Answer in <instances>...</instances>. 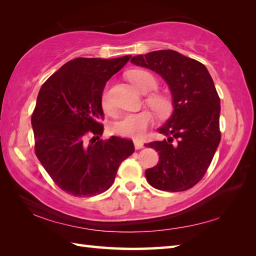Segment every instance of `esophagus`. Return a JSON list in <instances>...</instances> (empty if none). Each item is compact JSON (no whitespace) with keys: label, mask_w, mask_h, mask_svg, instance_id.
Masks as SVG:
<instances>
[{"label":"esophagus","mask_w":256,"mask_h":256,"mask_svg":"<svg viewBox=\"0 0 256 256\" xmlns=\"http://www.w3.org/2000/svg\"><path fill=\"white\" fill-rule=\"evenodd\" d=\"M134 146H135V150H140V148H144V144L140 142V140H134Z\"/></svg>","instance_id":"1"}]
</instances>
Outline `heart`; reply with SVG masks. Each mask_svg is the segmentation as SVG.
Returning <instances> with one entry per match:
<instances>
[{
    "instance_id": "b5f03b06",
    "label": "heart",
    "mask_w": 256,
    "mask_h": 256,
    "mask_svg": "<svg viewBox=\"0 0 256 256\" xmlns=\"http://www.w3.org/2000/svg\"><path fill=\"white\" fill-rule=\"evenodd\" d=\"M128 77L136 90L143 94H150V92L155 90L157 86V81L154 78V76L145 72V70H133V72H130L128 74ZM148 103L156 113L160 114V116L170 111V102L162 96H150L148 99ZM102 106L104 108H108V106H110L106 94L102 96ZM152 121H153V118L148 111L128 113L125 114L121 118H118V121L113 122L111 130L114 134L120 135V136L140 138L143 136V134L150 125Z\"/></svg>"
}]
</instances>
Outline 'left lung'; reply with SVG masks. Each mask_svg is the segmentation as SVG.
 I'll use <instances>...</instances> for the list:
<instances>
[{
    "mask_svg": "<svg viewBox=\"0 0 256 256\" xmlns=\"http://www.w3.org/2000/svg\"><path fill=\"white\" fill-rule=\"evenodd\" d=\"M166 81L172 112L157 130L166 136L146 144L160 154L157 165L145 170L148 184L164 192H184L206 174L218 148L220 99L204 64L175 50H156L131 59Z\"/></svg>",
    "mask_w": 256,
    "mask_h": 256,
    "instance_id": "obj_1",
    "label": "left lung"
}]
</instances>
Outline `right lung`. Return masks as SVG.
<instances>
[{
	"mask_svg": "<svg viewBox=\"0 0 256 256\" xmlns=\"http://www.w3.org/2000/svg\"><path fill=\"white\" fill-rule=\"evenodd\" d=\"M130 58H76L42 86L32 116L35 153L64 192L77 197L104 192L134 153L132 140L96 136L103 133V89Z\"/></svg>",
	"mask_w": 256,
	"mask_h": 256,
	"instance_id": "right-lung-1",
	"label": "right lung"
}]
</instances>
